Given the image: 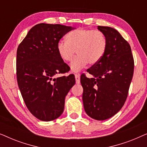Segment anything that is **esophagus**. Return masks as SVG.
Listing matches in <instances>:
<instances>
[{"label":"esophagus","mask_w":147,"mask_h":147,"mask_svg":"<svg viewBox=\"0 0 147 147\" xmlns=\"http://www.w3.org/2000/svg\"><path fill=\"white\" fill-rule=\"evenodd\" d=\"M75 78H76V84H79L80 83V76L79 75V74H76Z\"/></svg>","instance_id":"esophagus-1"}]
</instances>
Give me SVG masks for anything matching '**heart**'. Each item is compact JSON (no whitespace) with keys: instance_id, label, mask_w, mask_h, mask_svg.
Wrapping results in <instances>:
<instances>
[{"instance_id":"b5f03b06","label":"heart","mask_w":147,"mask_h":147,"mask_svg":"<svg viewBox=\"0 0 147 147\" xmlns=\"http://www.w3.org/2000/svg\"><path fill=\"white\" fill-rule=\"evenodd\" d=\"M107 47V39L100 31L78 29L69 32L66 41L59 40L57 51L64 61H70L76 52L77 56L70 64L72 72L77 73L89 63L95 65L100 61Z\"/></svg>"}]
</instances>
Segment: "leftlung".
<instances>
[{"label":"left lung","instance_id":"obj_1","mask_svg":"<svg viewBox=\"0 0 147 147\" xmlns=\"http://www.w3.org/2000/svg\"><path fill=\"white\" fill-rule=\"evenodd\" d=\"M107 39V47L100 61L81 76L84 110L90 117L104 120L120 111L128 96L134 72L131 48L119 32L110 27L98 26Z\"/></svg>","mask_w":147,"mask_h":147}]
</instances>
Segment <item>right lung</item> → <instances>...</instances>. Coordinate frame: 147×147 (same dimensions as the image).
Returning a JSON list of instances; mask_svg holds the SVG:
<instances>
[{"label": "right lung", "instance_id": "right-lung-1", "mask_svg": "<svg viewBox=\"0 0 147 147\" xmlns=\"http://www.w3.org/2000/svg\"><path fill=\"white\" fill-rule=\"evenodd\" d=\"M73 29L59 24H38L18 47V86L30 112L42 121H51L61 115L65 96L76 83L74 75L55 78L69 71L57 53V43Z\"/></svg>", "mask_w": 147, "mask_h": 147}]
</instances>
